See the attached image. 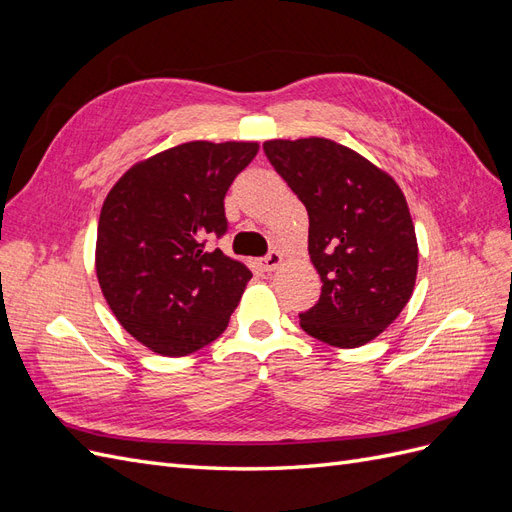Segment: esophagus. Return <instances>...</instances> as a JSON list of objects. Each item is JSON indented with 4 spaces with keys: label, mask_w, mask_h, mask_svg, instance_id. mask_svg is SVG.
Here are the masks:
<instances>
[{
    "label": "esophagus",
    "mask_w": 512,
    "mask_h": 512,
    "mask_svg": "<svg viewBox=\"0 0 512 512\" xmlns=\"http://www.w3.org/2000/svg\"><path fill=\"white\" fill-rule=\"evenodd\" d=\"M282 260H284V256L280 252H269L265 258L260 260V265H262V269H265L267 273H271V271H275L277 267L282 265Z\"/></svg>",
    "instance_id": "obj_1"
}]
</instances>
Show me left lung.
<instances>
[{
    "label": "left lung",
    "mask_w": 512,
    "mask_h": 512,
    "mask_svg": "<svg viewBox=\"0 0 512 512\" xmlns=\"http://www.w3.org/2000/svg\"><path fill=\"white\" fill-rule=\"evenodd\" d=\"M273 168L309 215V258L322 292L301 329L335 348L376 339L412 297L418 243L395 179L331 138L267 141Z\"/></svg>",
    "instance_id": "1"
}]
</instances>
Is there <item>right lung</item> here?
I'll return each instance as SVG.
<instances>
[{
    "instance_id": "1",
    "label": "right lung",
    "mask_w": 512,
    "mask_h": 512,
    "mask_svg": "<svg viewBox=\"0 0 512 512\" xmlns=\"http://www.w3.org/2000/svg\"><path fill=\"white\" fill-rule=\"evenodd\" d=\"M256 153L258 143L190 141L136 162L106 194L98 284L151 352L192 354L228 327L252 271L205 243L226 232L224 196Z\"/></svg>"
}]
</instances>
